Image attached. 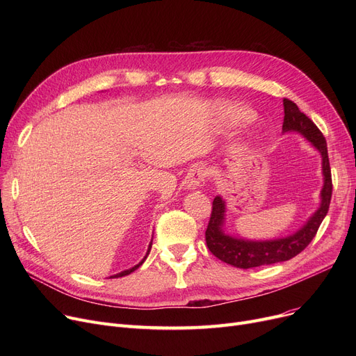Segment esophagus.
Here are the masks:
<instances>
[{
    "mask_svg": "<svg viewBox=\"0 0 356 356\" xmlns=\"http://www.w3.org/2000/svg\"><path fill=\"white\" fill-rule=\"evenodd\" d=\"M207 179V173H204V170L202 167H193L189 170L188 176H186V188L188 189H197V188H202V186L204 184V180Z\"/></svg>",
    "mask_w": 356,
    "mask_h": 356,
    "instance_id": "34e87169",
    "label": "esophagus"
}]
</instances>
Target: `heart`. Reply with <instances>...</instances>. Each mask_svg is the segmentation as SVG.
I'll return each instance as SVG.
<instances>
[{"instance_id": "heart-1", "label": "heart", "mask_w": 356, "mask_h": 356, "mask_svg": "<svg viewBox=\"0 0 356 356\" xmlns=\"http://www.w3.org/2000/svg\"><path fill=\"white\" fill-rule=\"evenodd\" d=\"M231 117H232V120H235L238 122H247V121H251V118H252L251 112L247 109H242V108L232 109Z\"/></svg>"}]
</instances>
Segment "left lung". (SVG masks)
Returning <instances> with one entry per match:
<instances>
[{
    "mask_svg": "<svg viewBox=\"0 0 356 356\" xmlns=\"http://www.w3.org/2000/svg\"><path fill=\"white\" fill-rule=\"evenodd\" d=\"M284 122L283 131H296L306 137L322 154V170H323V189H322V203L321 208L314 212V215L307 220L306 225L297 231L296 234L271 241H247L232 238L223 234V216H225V202L220 196H216L212 202V212L208 223L204 238L209 251L227 264H231L236 268H252L259 266H270L282 261H289L297 254H300L309 244L314 235L317 234L322 220L325 219L329 204L332 199V173L327 156L326 140L322 131L316 127V124L298 109V106L284 98Z\"/></svg>",
    "mask_w": 356,
    "mask_h": 356,
    "instance_id": "1",
    "label": "left lung"
}]
</instances>
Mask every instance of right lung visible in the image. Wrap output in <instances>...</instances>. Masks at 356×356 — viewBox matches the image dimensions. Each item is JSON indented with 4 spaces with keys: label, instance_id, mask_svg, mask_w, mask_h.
<instances>
[{
    "label": "right lung",
    "instance_id": "add662e5",
    "mask_svg": "<svg viewBox=\"0 0 356 356\" xmlns=\"http://www.w3.org/2000/svg\"><path fill=\"white\" fill-rule=\"evenodd\" d=\"M149 250H152V242H149V245H148V251H147V255H148V252H149ZM147 255H145V257H144V259H143V261H141V263H140V264H137V266H134V267H133V268H129V270H125V271H121V273H118V274H115V275H114V277H115V278H118V277H124V275H128V274H131V273H133V271H136V270H137V268H138V267H140V266H141V264H143V263H144V261H145V258H147Z\"/></svg>",
    "mask_w": 356,
    "mask_h": 356
}]
</instances>
